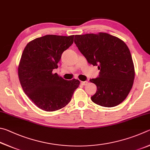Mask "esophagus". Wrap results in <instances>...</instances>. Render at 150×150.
Listing matches in <instances>:
<instances>
[{
  "label": "esophagus",
  "instance_id": "1",
  "mask_svg": "<svg viewBox=\"0 0 150 150\" xmlns=\"http://www.w3.org/2000/svg\"><path fill=\"white\" fill-rule=\"evenodd\" d=\"M81 84L83 86H86L88 84V81H83V82H81Z\"/></svg>",
  "mask_w": 150,
  "mask_h": 150
}]
</instances>
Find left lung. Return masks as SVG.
I'll use <instances>...</instances> for the list:
<instances>
[{
	"mask_svg": "<svg viewBox=\"0 0 150 150\" xmlns=\"http://www.w3.org/2000/svg\"><path fill=\"white\" fill-rule=\"evenodd\" d=\"M74 43L88 62L100 70L99 77L90 80L98 88L91 101L105 107L121 103L132 89L135 76L132 56L126 43L103 32L76 35Z\"/></svg>",
	"mask_w": 150,
	"mask_h": 150,
	"instance_id": "left-lung-1",
	"label": "left lung"
}]
</instances>
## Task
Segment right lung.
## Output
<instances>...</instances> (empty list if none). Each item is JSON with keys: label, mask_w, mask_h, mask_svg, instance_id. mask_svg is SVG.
I'll list each match as a JSON object with an SVG mask.
<instances>
[{"label": "right lung", "mask_w": 150, "mask_h": 150, "mask_svg": "<svg viewBox=\"0 0 150 150\" xmlns=\"http://www.w3.org/2000/svg\"><path fill=\"white\" fill-rule=\"evenodd\" d=\"M74 36L47 35L29 42L18 65V78L29 99L45 111H55L69 103L80 85L66 80L52 70L58 68L62 52L71 46Z\"/></svg>", "instance_id": "right-lung-1"}]
</instances>
